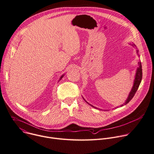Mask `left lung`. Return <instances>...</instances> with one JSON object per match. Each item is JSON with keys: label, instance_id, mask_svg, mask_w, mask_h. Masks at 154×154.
Masks as SVG:
<instances>
[{"label": "left lung", "instance_id": "1", "mask_svg": "<svg viewBox=\"0 0 154 154\" xmlns=\"http://www.w3.org/2000/svg\"><path fill=\"white\" fill-rule=\"evenodd\" d=\"M133 46H135V45L134 44ZM137 53H138V50H137ZM138 65H139V66H138V68H137V70L136 75H135V81H134V86H133V87H132V89H131V92L129 93V96H128V98H127V100L126 101V102H125V103L123 105H121V106H123L126 105L127 103H128L129 102L132 100V98L134 97V96L135 95L136 92L137 91L138 88V87H139V86H140V83H141V79H142V76H143V75H142L141 63L140 61L138 62ZM84 100H85V99H84ZM85 101H86V100H85ZM86 103H88L87 101H86ZM88 104H89V103H88ZM89 105H90V104H89ZM91 106H92L93 108H95V109H98L97 108L94 107V106H93L92 105H91Z\"/></svg>", "mask_w": 154, "mask_h": 154}]
</instances>
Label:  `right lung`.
<instances>
[{"label":"right lung","mask_w":154,"mask_h":154,"mask_svg":"<svg viewBox=\"0 0 154 154\" xmlns=\"http://www.w3.org/2000/svg\"><path fill=\"white\" fill-rule=\"evenodd\" d=\"M63 75H62V77H60V79H62V77H63Z\"/></svg>","instance_id":"obj_1"}]
</instances>
